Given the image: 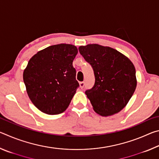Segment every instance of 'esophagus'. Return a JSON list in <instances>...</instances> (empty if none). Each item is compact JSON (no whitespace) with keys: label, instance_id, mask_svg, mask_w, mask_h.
<instances>
[{"label":"esophagus","instance_id":"obj_1","mask_svg":"<svg viewBox=\"0 0 159 159\" xmlns=\"http://www.w3.org/2000/svg\"><path fill=\"white\" fill-rule=\"evenodd\" d=\"M79 85H80V88L82 89V88H84L85 83H84V82H80V83H79Z\"/></svg>","mask_w":159,"mask_h":159}]
</instances>
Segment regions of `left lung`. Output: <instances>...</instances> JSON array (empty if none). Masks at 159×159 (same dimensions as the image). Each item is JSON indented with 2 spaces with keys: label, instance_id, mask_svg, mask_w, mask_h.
Masks as SVG:
<instances>
[{
  "label": "left lung",
  "instance_id": "left-lung-1",
  "mask_svg": "<svg viewBox=\"0 0 159 159\" xmlns=\"http://www.w3.org/2000/svg\"><path fill=\"white\" fill-rule=\"evenodd\" d=\"M79 50L92 66L95 83L85 91L94 111L102 116L117 114L127 105L137 86L135 68L126 56L98 44L80 46Z\"/></svg>",
  "mask_w": 159,
  "mask_h": 159
}]
</instances>
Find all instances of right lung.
Wrapping results in <instances>:
<instances>
[{
    "label": "right lung",
    "instance_id": "add662e5",
    "mask_svg": "<svg viewBox=\"0 0 159 159\" xmlns=\"http://www.w3.org/2000/svg\"><path fill=\"white\" fill-rule=\"evenodd\" d=\"M78 53L74 45L61 43L40 50L24 70L26 93L35 107L49 115L64 112L79 84L73 61Z\"/></svg>",
    "mask_w": 159,
    "mask_h": 159
}]
</instances>
